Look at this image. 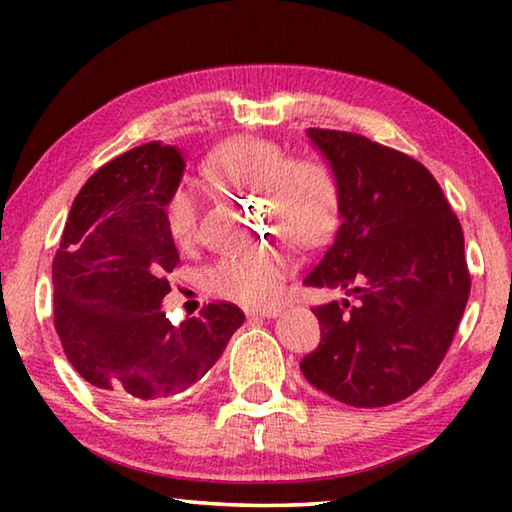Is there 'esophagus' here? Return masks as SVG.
Segmentation results:
<instances>
[{
	"label": "esophagus",
	"mask_w": 512,
	"mask_h": 512,
	"mask_svg": "<svg viewBox=\"0 0 512 512\" xmlns=\"http://www.w3.org/2000/svg\"><path fill=\"white\" fill-rule=\"evenodd\" d=\"M280 307H273V305H268V307H259V309H248V316H259V318H275V316H280Z\"/></svg>",
	"instance_id": "obj_1"
}]
</instances>
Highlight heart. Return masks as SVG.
I'll use <instances>...</instances> for the list:
<instances>
[{
    "label": "heart",
    "instance_id": "1",
    "mask_svg": "<svg viewBox=\"0 0 512 512\" xmlns=\"http://www.w3.org/2000/svg\"><path fill=\"white\" fill-rule=\"evenodd\" d=\"M205 173L241 194H259L271 221L284 237L314 246L334 223L336 185L325 167L311 160H289L280 146L259 137H235L205 160ZM167 228L178 246L198 237V198L192 187L173 189ZM293 257L282 248H255L216 259L205 271V287L225 300L257 305L275 296L277 284L291 273Z\"/></svg>",
    "mask_w": 512,
    "mask_h": 512
}]
</instances>
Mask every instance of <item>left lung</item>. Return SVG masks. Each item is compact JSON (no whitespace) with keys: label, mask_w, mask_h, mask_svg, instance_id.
Segmentation results:
<instances>
[{"label":"left lung","mask_w":512,"mask_h":512,"mask_svg":"<svg viewBox=\"0 0 512 512\" xmlns=\"http://www.w3.org/2000/svg\"><path fill=\"white\" fill-rule=\"evenodd\" d=\"M307 137L332 169L339 230L302 284L343 298L314 307L323 339L300 370L343 404H395L429 381L463 318L461 223L418 160L352 133Z\"/></svg>","instance_id":"left-lung-1"}]
</instances>
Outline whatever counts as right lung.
Listing matches in <instances>:
<instances>
[{
	"label": "right lung",
	"mask_w": 512,
	"mask_h": 512,
	"mask_svg": "<svg viewBox=\"0 0 512 512\" xmlns=\"http://www.w3.org/2000/svg\"><path fill=\"white\" fill-rule=\"evenodd\" d=\"M185 173L178 146L151 142L94 173L74 198L51 266L54 323L74 370L110 402H149L205 377L244 325L212 302L171 325L162 300L180 255L167 205Z\"/></svg>",
	"instance_id": "right-lung-1"
}]
</instances>
